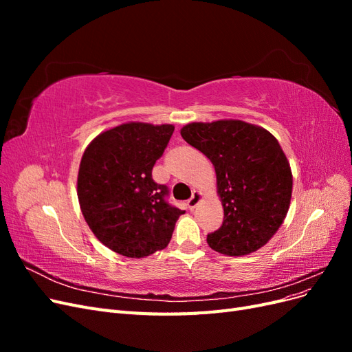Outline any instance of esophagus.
I'll return each mask as SVG.
<instances>
[{"label":"esophagus","instance_id":"esophagus-1","mask_svg":"<svg viewBox=\"0 0 352 352\" xmlns=\"http://www.w3.org/2000/svg\"><path fill=\"white\" fill-rule=\"evenodd\" d=\"M201 199H202V194L199 192V190H194L192 197H190V198L188 199V207H189L190 210H194V208L199 204Z\"/></svg>","mask_w":352,"mask_h":352}]
</instances>
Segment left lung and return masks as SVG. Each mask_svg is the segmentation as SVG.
I'll return each instance as SVG.
<instances>
[{"instance_id": "1", "label": "left lung", "mask_w": 352, "mask_h": 352, "mask_svg": "<svg viewBox=\"0 0 352 352\" xmlns=\"http://www.w3.org/2000/svg\"><path fill=\"white\" fill-rule=\"evenodd\" d=\"M184 140L210 158L225 217L207 235L210 248L247 255L274 235L289 210L292 173L276 138L242 120L189 123Z\"/></svg>"}]
</instances>
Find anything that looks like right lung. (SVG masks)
I'll return each instance as SVG.
<instances>
[{
  "label": "right lung",
  "mask_w": 352,
  "mask_h": 352,
  "mask_svg": "<svg viewBox=\"0 0 352 352\" xmlns=\"http://www.w3.org/2000/svg\"><path fill=\"white\" fill-rule=\"evenodd\" d=\"M175 126L124 123L102 132L82 155L78 198L88 226L105 247L142 258L167 247L184 210L153 179Z\"/></svg>",
  "instance_id": "obj_1"
}]
</instances>
